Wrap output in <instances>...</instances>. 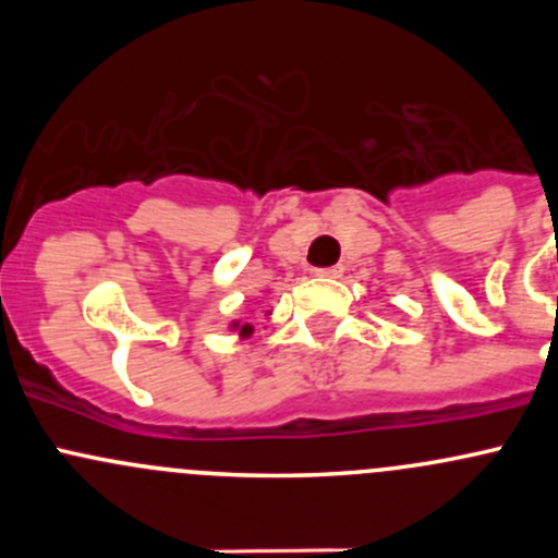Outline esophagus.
<instances>
[{
    "label": "esophagus",
    "instance_id": "obj_1",
    "mask_svg": "<svg viewBox=\"0 0 558 558\" xmlns=\"http://www.w3.org/2000/svg\"><path fill=\"white\" fill-rule=\"evenodd\" d=\"M313 275H315V278H320V280H335V278H340V275H342V267H340V264H337V267L313 269Z\"/></svg>",
    "mask_w": 558,
    "mask_h": 558
}]
</instances>
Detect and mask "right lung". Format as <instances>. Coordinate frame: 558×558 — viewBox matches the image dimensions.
<instances>
[{
  "instance_id": "1",
  "label": "right lung",
  "mask_w": 558,
  "mask_h": 558,
  "mask_svg": "<svg viewBox=\"0 0 558 558\" xmlns=\"http://www.w3.org/2000/svg\"><path fill=\"white\" fill-rule=\"evenodd\" d=\"M234 326V329H240V337H247V335H251V331H253V326L251 324H243V326H240V324H232Z\"/></svg>"
}]
</instances>
